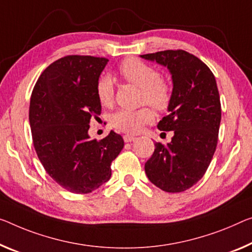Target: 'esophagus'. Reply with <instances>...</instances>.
<instances>
[{"instance_id": "obj_1", "label": "esophagus", "mask_w": 252, "mask_h": 252, "mask_svg": "<svg viewBox=\"0 0 252 252\" xmlns=\"http://www.w3.org/2000/svg\"><path fill=\"white\" fill-rule=\"evenodd\" d=\"M135 138L134 136H130V135H124V141H125L126 143H129V142H133V141H135Z\"/></svg>"}]
</instances>
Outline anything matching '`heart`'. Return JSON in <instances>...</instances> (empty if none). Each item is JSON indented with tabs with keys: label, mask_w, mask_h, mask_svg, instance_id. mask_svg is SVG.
Here are the masks:
<instances>
[{
	"label": "heart",
	"mask_w": 252,
	"mask_h": 252,
	"mask_svg": "<svg viewBox=\"0 0 252 252\" xmlns=\"http://www.w3.org/2000/svg\"><path fill=\"white\" fill-rule=\"evenodd\" d=\"M118 72L124 80L141 89V103H148L156 110L162 111L168 108L171 101V87L161 79L157 68L135 57L123 61ZM99 102L104 107L113 106L115 100V83L110 75L99 77L95 87ZM153 113L148 107L137 110H118L110 118L116 129L124 133L135 134L142 127L153 121Z\"/></svg>",
	"instance_id": "heart-1"
}]
</instances>
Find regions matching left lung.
Returning <instances> with one entry per match:
<instances>
[{
  "label": "left lung",
  "instance_id": "1",
  "mask_svg": "<svg viewBox=\"0 0 252 252\" xmlns=\"http://www.w3.org/2000/svg\"><path fill=\"white\" fill-rule=\"evenodd\" d=\"M141 57L168 67L173 83L169 115L158 124L160 130H173V137L166 145L156 143L145 173L162 190L185 191L202 179L218 145L220 101L215 76L198 57L181 49Z\"/></svg>",
  "mask_w": 252,
  "mask_h": 252
}]
</instances>
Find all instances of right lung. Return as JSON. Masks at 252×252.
Masks as SVG:
<instances>
[{
    "instance_id": "1",
    "label": "right lung",
    "mask_w": 252,
    "mask_h": 252,
    "mask_svg": "<svg viewBox=\"0 0 252 252\" xmlns=\"http://www.w3.org/2000/svg\"><path fill=\"white\" fill-rule=\"evenodd\" d=\"M104 57L68 55L41 73L30 98L29 122L34 150L46 172L61 187L89 193L111 177V162L124 148L121 135L91 139L92 117L101 114L95 87Z\"/></svg>"
}]
</instances>
